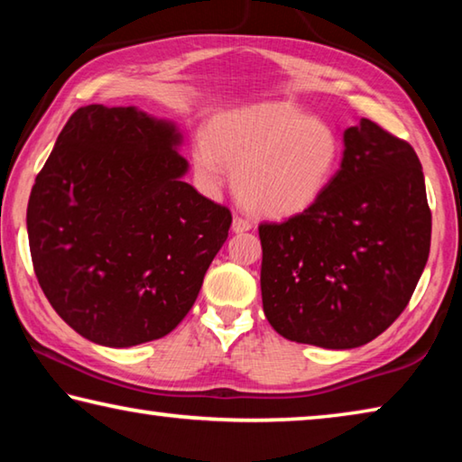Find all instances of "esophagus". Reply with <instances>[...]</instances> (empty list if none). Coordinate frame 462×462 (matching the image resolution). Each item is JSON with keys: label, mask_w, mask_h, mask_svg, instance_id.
I'll return each mask as SVG.
<instances>
[{"label": "esophagus", "mask_w": 462, "mask_h": 462, "mask_svg": "<svg viewBox=\"0 0 462 462\" xmlns=\"http://www.w3.org/2000/svg\"><path fill=\"white\" fill-rule=\"evenodd\" d=\"M250 228H253V222L246 220V217H242V216H234V220H232L234 232L240 234V232H248Z\"/></svg>", "instance_id": "1"}]
</instances>
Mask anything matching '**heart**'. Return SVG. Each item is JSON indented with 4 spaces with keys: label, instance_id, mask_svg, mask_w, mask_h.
<instances>
[{
    "label": "heart",
    "instance_id": "obj_1",
    "mask_svg": "<svg viewBox=\"0 0 462 462\" xmlns=\"http://www.w3.org/2000/svg\"><path fill=\"white\" fill-rule=\"evenodd\" d=\"M342 144L332 126L301 109L261 104L216 116L193 140L199 181L217 191L234 171V189L250 212L267 217L300 214L322 198L340 165Z\"/></svg>",
    "mask_w": 462,
    "mask_h": 462
}]
</instances>
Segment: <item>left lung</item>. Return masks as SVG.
<instances>
[{
    "label": "left lung",
    "instance_id": "1",
    "mask_svg": "<svg viewBox=\"0 0 462 462\" xmlns=\"http://www.w3.org/2000/svg\"><path fill=\"white\" fill-rule=\"evenodd\" d=\"M430 234L416 151L361 118L344 130L340 169L322 198L285 222L259 226L264 316L287 340L363 346L408 306Z\"/></svg>",
    "mask_w": 462,
    "mask_h": 462
}]
</instances>
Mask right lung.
<instances>
[{
    "label": "right lung",
    "mask_w": 462,
    "mask_h": 462,
    "mask_svg": "<svg viewBox=\"0 0 462 462\" xmlns=\"http://www.w3.org/2000/svg\"><path fill=\"white\" fill-rule=\"evenodd\" d=\"M175 124L136 107H79L28 201V242L46 300L83 338L112 348L162 338L187 316L228 208L183 181Z\"/></svg>",
    "instance_id": "obj_1"
}]
</instances>
